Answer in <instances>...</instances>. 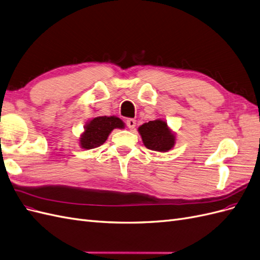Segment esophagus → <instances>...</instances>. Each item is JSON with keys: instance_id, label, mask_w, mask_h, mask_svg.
Segmentation results:
<instances>
[{"instance_id": "34e87169", "label": "esophagus", "mask_w": 260, "mask_h": 260, "mask_svg": "<svg viewBox=\"0 0 260 260\" xmlns=\"http://www.w3.org/2000/svg\"><path fill=\"white\" fill-rule=\"evenodd\" d=\"M127 125H128L129 129H135L136 125H137V122H136L135 119H128V120H127Z\"/></svg>"}]
</instances>
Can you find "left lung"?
Returning <instances> with one entry per match:
<instances>
[{
	"mask_svg": "<svg viewBox=\"0 0 260 260\" xmlns=\"http://www.w3.org/2000/svg\"><path fill=\"white\" fill-rule=\"evenodd\" d=\"M145 147L156 152H167L176 143L175 132L168 127L165 120L155 119L145 122L138 129Z\"/></svg>",
	"mask_w": 260,
	"mask_h": 260,
	"instance_id": "1",
	"label": "left lung"
}]
</instances>
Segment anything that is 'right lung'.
Segmentation results:
<instances>
[{
    "instance_id": "add662e5",
    "label": "right lung",
    "mask_w": 260,
    "mask_h": 260,
    "mask_svg": "<svg viewBox=\"0 0 260 260\" xmlns=\"http://www.w3.org/2000/svg\"><path fill=\"white\" fill-rule=\"evenodd\" d=\"M124 122L116 116L95 117L84 125L79 143L82 149L90 150L105 143L114 129H123Z\"/></svg>"
}]
</instances>
